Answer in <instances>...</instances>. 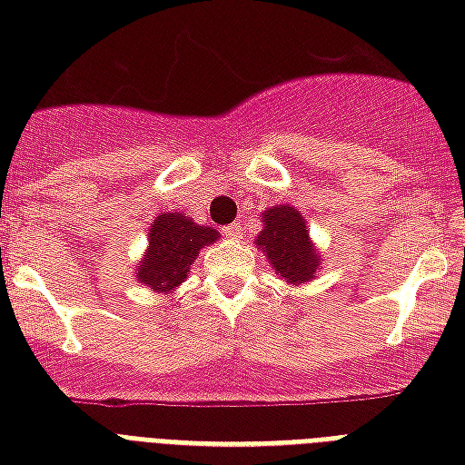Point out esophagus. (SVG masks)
Masks as SVG:
<instances>
[{
	"label": "esophagus",
	"instance_id": "1",
	"mask_svg": "<svg viewBox=\"0 0 465 465\" xmlns=\"http://www.w3.org/2000/svg\"><path fill=\"white\" fill-rule=\"evenodd\" d=\"M222 233H224L226 239H241V236H243V229H241V224H229L222 229Z\"/></svg>",
	"mask_w": 465,
	"mask_h": 465
}]
</instances>
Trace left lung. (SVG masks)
Segmentation results:
<instances>
[{
	"label": "left lung",
	"instance_id": "8db88e82",
	"mask_svg": "<svg viewBox=\"0 0 465 465\" xmlns=\"http://www.w3.org/2000/svg\"><path fill=\"white\" fill-rule=\"evenodd\" d=\"M262 232L255 236V246L268 255L277 275L290 284L311 282L321 268V255L313 248L302 212L290 204H277L262 214Z\"/></svg>",
	"mask_w": 465,
	"mask_h": 465
}]
</instances>
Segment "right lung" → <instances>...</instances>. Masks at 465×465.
Here are the masks:
<instances>
[{"mask_svg": "<svg viewBox=\"0 0 465 465\" xmlns=\"http://www.w3.org/2000/svg\"><path fill=\"white\" fill-rule=\"evenodd\" d=\"M217 239V229L195 224L181 212H163L152 222L147 255L134 270V277L152 292L168 294L188 277L200 248Z\"/></svg>", "mask_w": 465, "mask_h": 465, "instance_id": "right-lung-1", "label": "right lung"}]
</instances>
